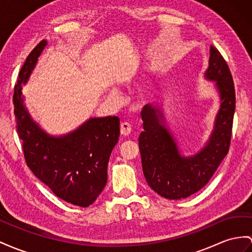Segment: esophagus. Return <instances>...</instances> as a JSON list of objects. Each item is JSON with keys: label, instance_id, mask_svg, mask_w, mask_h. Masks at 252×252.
Returning a JSON list of instances; mask_svg holds the SVG:
<instances>
[{"label": "esophagus", "instance_id": "obj_1", "mask_svg": "<svg viewBox=\"0 0 252 252\" xmlns=\"http://www.w3.org/2000/svg\"><path fill=\"white\" fill-rule=\"evenodd\" d=\"M131 131H132V126L128 124V122H124V124H121L120 126L121 135H124V136H128V135L131 134Z\"/></svg>", "mask_w": 252, "mask_h": 252}]
</instances>
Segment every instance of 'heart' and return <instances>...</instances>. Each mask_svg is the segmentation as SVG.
Instances as JSON below:
<instances>
[{
    "label": "heart",
    "instance_id": "obj_1",
    "mask_svg": "<svg viewBox=\"0 0 252 252\" xmlns=\"http://www.w3.org/2000/svg\"><path fill=\"white\" fill-rule=\"evenodd\" d=\"M111 96H112V98H113V99H117V98H118V95H117V94H116V93H114V92H113V93L111 94Z\"/></svg>",
    "mask_w": 252,
    "mask_h": 252
}]
</instances>
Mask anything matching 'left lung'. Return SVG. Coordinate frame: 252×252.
I'll return each instance as SVG.
<instances>
[{
	"label": "left lung",
	"instance_id": "1",
	"mask_svg": "<svg viewBox=\"0 0 252 252\" xmlns=\"http://www.w3.org/2000/svg\"><path fill=\"white\" fill-rule=\"evenodd\" d=\"M206 80L214 81L220 96L214 130L202 150L183 157L169 130L165 126L160 109L148 104L141 111L144 131L138 146L144 176L150 188L166 199L186 198L210 181L227 156L235 111V90L230 69L215 47L210 49Z\"/></svg>",
	"mask_w": 252,
	"mask_h": 252
}]
</instances>
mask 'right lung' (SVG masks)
Returning <instances> with one entry per match:
<instances>
[{"label": "right lung", "mask_w": 252, "mask_h": 252, "mask_svg": "<svg viewBox=\"0 0 252 252\" xmlns=\"http://www.w3.org/2000/svg\"><path fill=\"white\" fill-rule=\"evenodd\" d=\"M47 43L41 40L37 44L19 73L12 96L17 132L25 162L34 175L57 197L86 208L105 188L107 164L119 138L120 120L116 116L90 118L73 132L55 137L32 119L24 105L22 84L30 79Z\"/></svg>", "instance_id": "right-lung-1"}]
</instances>
